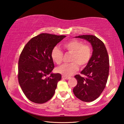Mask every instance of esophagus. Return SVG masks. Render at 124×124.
<instances>
[{"label":"esophagus","instance_id":"obj_1","mask_svg":"<svg viewBox=\"0 0 124 124\" xmlns=\"http://www.w3.org/2000/svg\"><path fill=\"white\" fill-rule=\"evenodd\" d=\"M62 78L63 79H66V80H68V79H70V77L63 76H63L62 77Z\"/></svg>","mask_w":124,"mask_h":124}]
</instances>
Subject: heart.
<instances>
[{
    "mask_svg": "<svg viewBox=\"0 0 124 124\" xmlns=\"http://www.w3.org/2000/svg\"><path fill=\"white\" fill-rule=\"evenodd\" d=\"M63 47L67 51L72 54L70 64H63L57 68V72L63 76H70L80 67H85L89 61L91 55V50L88 45H83L81 41L72 39L65 43ZM52 60L57 64L61 63L63 53L61 50L55 47L51 54Z\"/></svg>",
    "mask_w": 124,
    "mask_h": 124,
    "instance_id": "b5f03b06",
    "label": "heart"
}]
</instances>
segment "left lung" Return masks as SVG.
<instances>
[{
    "mask_svg": "<svg viewBox=\"0 0 124 124\" xmlns=\"http://www.w3.org/2000/svg\"><path fill=\"white\" fill-rule=\"evenodd\" d=\"M75 38L87 41L93 51L86 66L81 72L85 77L80 75L74 77L78 83L73 93L84 102H92L99 97L106 87L109 70L108 52L104 43L94 35H83Z\"/></svg>",
    "mask_w": 124,
    "mask_h": 124,
    "instance_id": "obj_1",
    "label": "left lung"
}]
</instances>
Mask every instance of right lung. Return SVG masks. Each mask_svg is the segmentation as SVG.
<instances>
[{
    "label": "right lung",
    "mask_w": 124,
    "mask_h": 124,
    "mask_svg": "<svg viewBox=\"0 0 124 124\" xmlns=\"http://www.w3.org/2000/svg\"><path fill=\"white\" fill-rule=\"evenodd\" d=\"M66 37L41 33L31 39L23 49L18 61V82L31 101L44 103L54 96L61 75L52 72L54 66L51 54Z\"/></svg>",
    "instance_id": "right-lung-1"
}]
</instances>
